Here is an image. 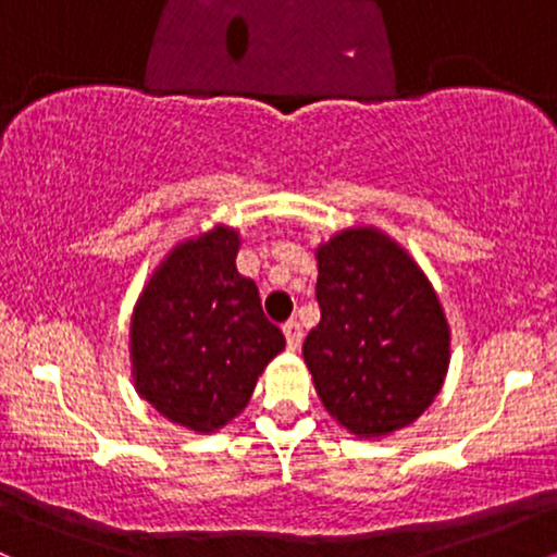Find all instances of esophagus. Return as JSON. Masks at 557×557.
Masks as SVG:
<instances>
[{"label": "esophagus", "instance_id": "obj_1", "mask_svg": "<svg viewBox=\"0 0 557 557\" xmlns=\"http://www.w3.org/2000/svg\"><path fill=\"white\" fill-rule=\"evenodd\" d=\"M283 332H285L287 348L296 350L298 345H300V335H304V332H300V324L296 322V319H290V322H285V324H283Z\"/></svg>", "mask_w": 557, "mask_h": 557}]
</instances>
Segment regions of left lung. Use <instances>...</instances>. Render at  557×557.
Segmentation results:
<instances>
[{"mask_svg": "<svg viewBox=\"0 0 557 557\" xmlns=\"http://www.w3.org/2000/svg\"><path fill=\"white\" fill-rule=\"evenodd\" d=\"M322 319L304 361L332 419L359 437L417 421L443 387L450 330L430 280L395 240L350 227L317 248Z\"/></svg>", "mask_w": 557, "mask_h": 557, "instance_id": "obj_1", "label": "left lung"}]
</instances>
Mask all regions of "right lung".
Wrapping results in <instances>:
<instances>
[{
  "label": "right lung",
  "instance_id": "right-lung-1",
  "mask_svg": "<svg viewBox=\"0 0 557 557\" xmlns=\"http://www.w3.org/2000/svg\"><path fill=\"white\" fill-rule=\"evenodd\" d=\"M240 238L214 227L183 240L151 274L131 319L133 380L162 417L214 432L246 408L285 335L235 267Z\"/></svg>",
  "mask_w": 557,
  "mask_h": 557
}]
</instances>
